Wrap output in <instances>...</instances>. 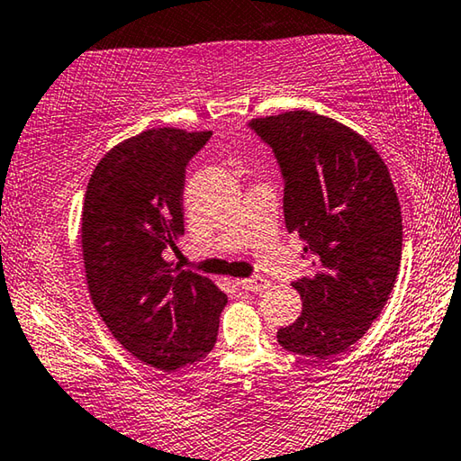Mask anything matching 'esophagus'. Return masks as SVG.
Masks as SVG:
<instances>
[{
  "mask_svg": "<svg viewBox=\"0 0 461 461\" xmlns=\"http://www.w3.org/2000/svg\"><path fill=\"white\" fill-rule=\"evenodd\" d=\"M237 286H240L243 290H249V293H264V290L270 286L264 276H251V278L245 280H237Z\"/></svg>",
  "mask_w": 461,
  "mask_h": 461,
  "instance_id": "1",
  "label": "esophagus"
}]
</instances>
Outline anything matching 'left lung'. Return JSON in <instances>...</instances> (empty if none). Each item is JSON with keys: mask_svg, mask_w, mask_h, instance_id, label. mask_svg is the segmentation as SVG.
Masks as SVG:
<instances>
[{"mask_svg": "<svg viewBox=\"0 0 461 461\" xmlns=\"http://www.w3.org/2000/svg\"><path fill=\"white\" fill-rule=\"evenodd\" d=\"M285 181V221L303 240L311 276L294 280L303 311L278 330L282 348L328 358L366 334L392 294L402 259V212L377 150L350 127L309 111L249 122Z\"/></svg>", "mask_w": 461, "mask_h": 461, "instance_id": "1", "label": "left lung"}]
</instances>
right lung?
Here are the masks:
<instances>
[{"mask_svg":"<svg viewBox=\"0 0 461 461\" xmlns=\"http://www.w3.org/2000/svg\"><path fill=\"white\" fill-rule=\"evenodd\" d=\"M212 131L157 127L122 141L90 175L82 251L92 303L127 352L171 373L214 348L226 294L168 264L183 235L185 167Z\"/></svg>","mask_w":461,"mask_h":461,"instance_id":"1","label":"right lung"}]
</instances>
